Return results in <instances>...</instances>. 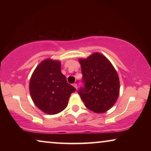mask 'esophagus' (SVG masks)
Here are the masks:
<instances>
[{
  "mask_svg": "<svg viewBox=\"0 0 151 151\" xmlns=\"http://www.w3.org/2000/svg\"><path fill=\"white\" fill-rule=\"evenodd\" d=\"M73 86H74V87H75L76 89H77V88H78V85H77V84H76V83H74L73 84Z\"/></svg>",
  "mask_w": 151,
  "mask_h": 151,
  "instance_id": "1",
  "label": "esophagus"
}]
</instances>
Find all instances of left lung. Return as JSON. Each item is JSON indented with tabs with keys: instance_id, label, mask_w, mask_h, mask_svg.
<instances>
[{
	"instance_id": "obj_1",
	"label": "left lung",
	"mask_w": 151,
	"mask_h": 151,
	"mask_svg": "<svg viewBox=\"0 0 151 151\" xmlns=\"http://www.w3.org/2000/svg\"><path fill=\"white\" fill-rule=\"evenodd\" d=\"M85 86L78 91L86 108L97 113L109 110L118 98L119 80L116 70L104 55L93 53L80 58Z\"/></svg>"
}]
</instances>
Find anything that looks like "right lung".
I'll use <instances>...</instances> for the list:
<instances>
[{
	"instance_id": "right-lung-1",
	"label": "right lung",
	"mask_w": 151,
	"mask_h": 151,
	"mask_svg": "<svg viewBox=\"0 0 151 151\" xmlns=\"http://www.w3.org/2000/svg\"><path fill=\"white\" fill-rule=\"evenodd\" d=\"M76 88L67 82L61 72V63L51 58L41 62L29 80V92L38 108L48 115L65 109L69 97Z\"/></svg>"
}]
</instances>
